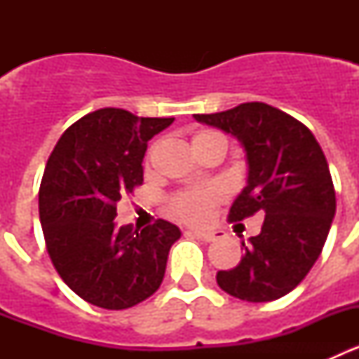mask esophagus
Returning a JSON list of instances; mask_svg holds the SVG:
<instances>
[{
    "mask_svg": "<svg viewBox=\"0 0 359 359\" xmlns=\"http://www.w3.org/2000/svg\"><path fill=\"white\" fill-rule=\"evenodd\" d=\"M198 239L205 241V243H212V241L219 239V231H201V230H196L192 231Z\"/></svg>",
    "mask_w": 359,
    "mask_h": 359,
    "instance_id": "1",
    "label": "esophagus"
}]
</instances>
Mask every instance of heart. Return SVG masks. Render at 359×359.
Returning <instances> with one entry per match:
<instances>
[{
    "instance_id": "1",
    "label": "heart",
    "mask_w": 359,
    "mask_h": 359,
    "mask_svg": "<svg viewBox=\"0 0 359 359\" xmlns=\"http://www.w3.org/2000/svg\"><path fill=\"white\" fill-rule=\"evenodd\" d=\"M217 138L224 140L219 133L210 131V129H201V131H196L192 135V147L205 144V142L217 140ZM221 199H223V192L215 185L183 190V192H180V194L170 199V210H172L174 215H177L187 223H203L210 215L212 207Z\"/></svg>"
}]
</instances>
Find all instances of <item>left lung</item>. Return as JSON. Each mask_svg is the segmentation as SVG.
<instances>
[{"instance_id":"obj_1","label":"left lung","mask_w":359,"mask_h":359,"mask_svg":"<svg viewBox=\"0 0 359 359\" xmlns=\"http://www.w3.org/2000/svg\"><path fill=\"white\" fill-rule=\"evenodd\" d=\"M194 118L236 136L246 152L248 185L230 221L266 215L239 264L217 271L219 287L246 302L277 300L309 273L331 230L336 196L325 154L302 122L264 102Z\"/></svg>"}]
</instances>
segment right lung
Returning a JSON list of instances; mask_svg holds the SVG:
<instances>
[{
  "label": "right lung",
  "instance_id": "right-lung-1",
  "mask_svg": "<svg viewBox=\"0 0 359 359\" xmlns=\"http://www.w3.org/2000/svg\"><path fill=\"white\" fill-rule=\"evenodd\" d=\"M174 118L104 107L72 123L44 167L39 219L46 250L66 286L104 309L144 302L163 280L182 231L158 219L144 230L116 226V203L144 183L147 142Z\"/></svg>",
  "mask_w": 359,
  "mask_h": 359
}]
</instances>
